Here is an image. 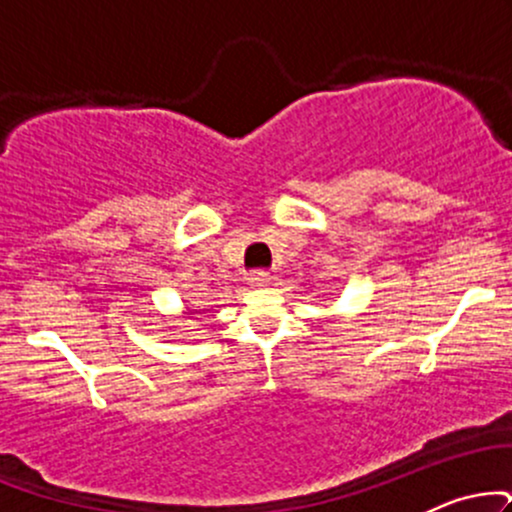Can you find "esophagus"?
<instances>
[{
  "instance_id": "34e87169",
  "label": "esophagus",
  "mask_w": 512,
  "mask_h": 512,
  "mask_svg": "<svg viewBox=\"0 0 512 512\" xmlns=\"http://www.w3.org/2000/svg\"><path fill=\"white\" fill-rule=\"evenodd\" d=\"M248 284L252 286V289H264V286L272 284V274L267 272H255L248 276Z\"/></svg>"
}]
</instances>
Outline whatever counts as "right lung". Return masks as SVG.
<instances>
[{
    "label": "right lung",
    "mask_w": 512,
    "mask_h": 512,
    "mask_svg": "<svg viewBox=\"0 0 512 512\" xmlns=\"http://www.w3.org/2000/svg\"><path fill=\"white\" fill-rule=\"evenodd\" d=\"M187 315H192V313H187Z\"/></svg>",
    "instance_id": "right-lung-1"
}]
</instances>
